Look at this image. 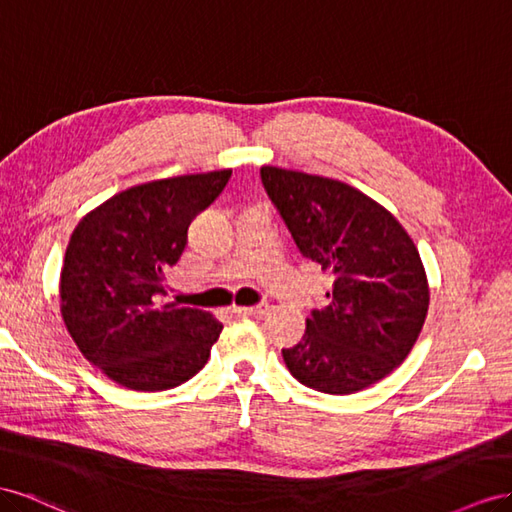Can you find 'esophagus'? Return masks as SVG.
<instances>
[{
  "label": "esophagus",
  "mask_w": 512,
  "mask_h": 512,
  "mask_svg": "<svg viewBox=\"0 0 512 512\" xmlns=\"http://www.w3.org/2000/svg\"><path fill=\"white\" fill-rule=\"evenodd\" d=\"M270 311L268 304H257V306H233L231 313L236 315H253V317H261Z\"/></svg>",
  "instance_id": "obj_1"
}]
</instances>
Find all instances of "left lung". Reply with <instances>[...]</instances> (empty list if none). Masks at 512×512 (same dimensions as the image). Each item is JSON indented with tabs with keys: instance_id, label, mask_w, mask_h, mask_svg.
Listing matches in <instances>:
<instances>
[{
	"instance_id": "left-lung-1",
	"label": "left lung",
	"mask_w": 512,
	"mask_h": 512,
	"mask_svg": "<svg viewBox=\"0 0 512 512\" xmlns=\"http://www.w3.org/2000/svg\"><path fill=\"white\" fill-rule=\"evenodd\" d=\"M268 197L300 253L334 274L330 304L283 349L289 373L326 394H352L412 352L429 311V281L410 233L382 203L345 182L261 167Z\"/></svg>"
}]
</instances>
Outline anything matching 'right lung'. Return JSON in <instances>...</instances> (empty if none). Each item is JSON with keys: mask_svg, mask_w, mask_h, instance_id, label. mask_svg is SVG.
Returning a JSON list of instances; mask_svg holds the SVG:
<instances>
[{"mask_svg": "<svg viewBox=\"0 0 512 512\" xmlns=\"http://www.w3.org/2000/svg\"><path fill=\"white\" fill-rule=\"evenodd\" d=\"M231 169L173 175L115 193L75 227L60 274V313L79 352L111 382L156 392L184 384L210 358L223 324L158 302L188 225L221 195Z\"/></svg>", "mask_w": 512, "mask_h": 512, "instance_id": "add662e5", "label": "right lung"}]
</instances>
